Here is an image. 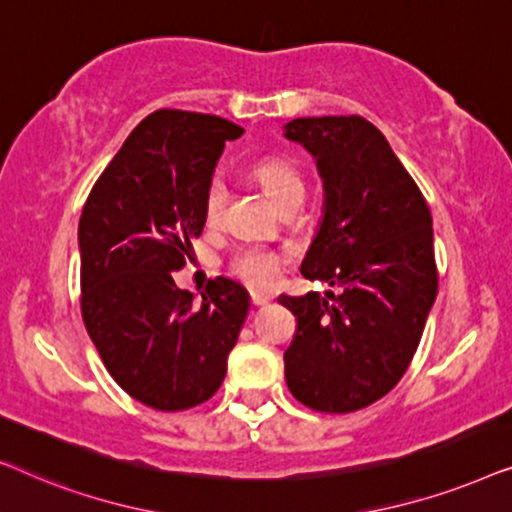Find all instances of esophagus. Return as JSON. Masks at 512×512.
<instances>
[{
	"label": "esophagus",
	"instance_id": "34e87169",
	"mask_svg": "<svg viewBox=\"0 0 512 512\" xmlns=\"http://www.w3.org/2000/svg\"><path fill=\"white\" fill-rule=\"evenodd\" d=\"M251 303H254L256 307H263V305L272 303V296H270V293H258V291H254V293H251Z\"/></svg>",
	"mask_w": 512,
	"mask_h": 512
}]
</instances>
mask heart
<instances>
[{"mask_svg":"<svg viewBox=\"0 0 512 512\" xmlns=\"http://www.w3.org/2000/svg\"><path fill=\"white\" fill-rule=\"evenodd\" d=\"M254 177L277 205H284L291 198H303L305 193L303 177H300V172L289 160L263 158L254 167ZM223 205H226V186L216 179L209 184L205 193V207H202L205 209V221H219L223 214ZM279 265H282V256L268 247H261V244H247V247L237 249L233 258H230V272L237 279H242L244 284L256 286V289H263V286H272L277 282Z\"/></svg>","mask_w":512,"mask_h":512,"instance_id":"b5f03b06","label":"heart"}]
</instances>
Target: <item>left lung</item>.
Wrapping results in <instances>:
<instances>
[{
  "mask_svg": "<svg viewBox=\"0 0 512 512\" xmlns=\"http://www.w3.org/2000/svg\"><path fill=\"white\" fill-rule=\"evenodd\" d=\"M284 137L310 153L324 184L300 272L342 289L277 298L298 319L284 352L286 384L307 408L354 412L394 389L415 356L438 293L433 219L366 118H293Z\"/></svg>",
  "mask_w": 512,
  "mask_h": 512,
  "instance_id": "obj_1",
  "label": "left lung"
}]
</instances>
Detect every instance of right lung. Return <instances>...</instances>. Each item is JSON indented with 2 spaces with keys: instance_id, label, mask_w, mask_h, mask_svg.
<instances>
[{
  "instance_id": "1",
  "label": "right lung",
  "mask_w": 512,
  "mask_h": 512,
  "mask_svg": "<svg viewBox=\"0 0 512 512\" xmlns=\"http://www.w3.org/2000/svg\"><path fill=\"white\" fill-rule=\"evenodd\" d=\"M242 132L219 116L153 111L83 207V324L109 375L149 408L174 412L212 398L249 314V291L233 279L209 282L200 300L172 279L205 228L223 146Z\"/></svg>"
}]
</instances>
